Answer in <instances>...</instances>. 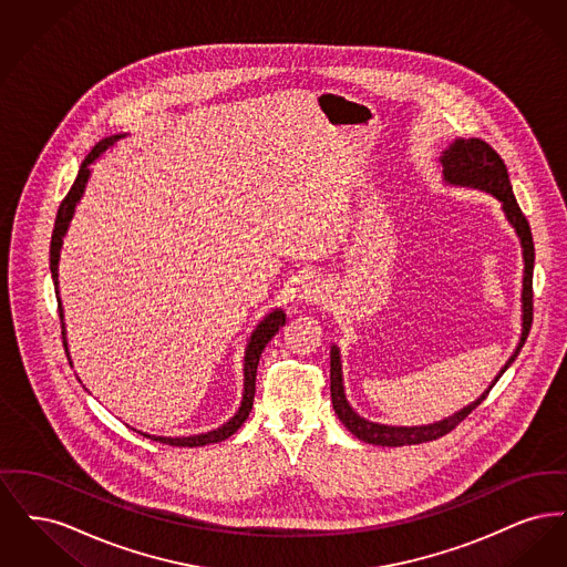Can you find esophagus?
<instances>
[{
  "mask_svg": "<svg viewBox=\"0 0 567 567\" xmlns=\"http://www.w3.org/2000/svg\"><path fill=\"white\" fill-rule=\"evenodd\" d=\"M327 297H329V291L321 280H306V285L301 287V293H299V299L306 306H321L327 301Z\"/></svg>",
  "mask_w": 567,
  "mask_h": 567,
  "instance_id": "1",
  "label": "esophagus"
}]
</instances>
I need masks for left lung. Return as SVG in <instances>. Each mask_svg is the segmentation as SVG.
<instances>
[{"mask_svg": "<svg viewBox=\"0 0 567 567\" xmlns=\"http://www.w3.org/2000/svg\"><path fill=\"white\" fill-rule=\"evenodd\" d=\"M440 163H442V174H444V183L451 187H465V189L485 190L488 195H493L499 204L506 220L513 225L516 231V238L520 243V250H523V291H520V338L518 344L514 349L511 359L506 361V365L499 370V374L491 380L488 389L485 393L474 400L472 404L463 405L455 414L435 421L430 425H414V427H398V425H384V423H374L368 421L363 416H359L352 405L347 400L344 393V378H342V357H340V349L333 344L331 347V404L338 414V419L342 421V425L349 432L368 442V444H377V446H405V444H423V442H432L449 432H453L458 423L476 408L483 404L488 391L493 389V384L502 378V374L513 365L514 359L518 357V352L523 349L529 327H532V278H534V240H532V229L525 215L520 213L516 199H514L513 185L508 178V169L504 162L499 159V155L478 137H470L463 140L457 137L453 144H449L442 155H440Z\"/></svg>", "mask_w": 567, "mask_h": 567, "instance_id": "left-lung-1", "label": "left lung"}]
</instances>
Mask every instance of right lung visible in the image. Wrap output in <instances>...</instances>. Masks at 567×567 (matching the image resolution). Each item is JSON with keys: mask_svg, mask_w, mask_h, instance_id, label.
<instances>
[{"mask_svg": "<svg viewBox=\"0 0 567 567\" xmlns=\"http://www.w3.org/2000/svg\"><path fill=\"white\" fill-rule=\"evenodd\" d=\"M127 137V134H114L110 137H104L102 142H97L93 146V151L89 153V157L82 162L81 169H79V176L72 185L70 193L65 195V199L61 202L59 206V213L54 218L53 238H51V274H53L54 293H56V301H59V319H61V333H63V344H65V351H68V338H65V319H63V306H61V297H59V259H61V246H63V238L70 229V223L76 215V206L81 204L82 195L84 189L89 185V178H91V163L97 162L106 151H110L118 140ZM287 321V315L285 310L280 308H274L271 312H268L259 323L255 324V329L250 331L248 340H246V349H244L243 359V374H244V391L243 402L238 405L236 414L223 423L220 427L210 430V432L193 433V435H151V433H142L155 442H163V444H169V446H206V444H216V442H223L227 440L229 435L240 430L244 421L248 419V412L252 410V400H255V378H257V365H259V359H261V352L268 347L271 338L278 333V329ZM70 357V351H68ZM72 363V361H70Z\"/></svg>", "mask_w": 567, "mask_h": 567, "instance_id": "1", "label": "right lung"}]
</instances>
